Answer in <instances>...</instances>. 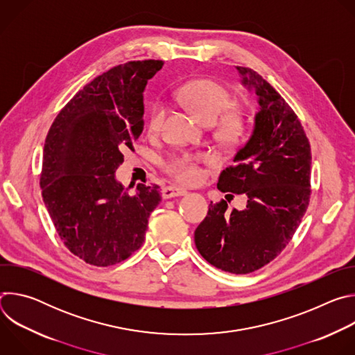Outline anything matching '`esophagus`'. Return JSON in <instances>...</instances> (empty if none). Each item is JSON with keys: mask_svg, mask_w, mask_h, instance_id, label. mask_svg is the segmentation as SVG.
<instances>
[{"mask_svg": "<svg viewBox=\"0 0 355 355\" xmlns=\"http://www.w3.org/2000/svg\"><path fill=\"white\" fill-rule=\"evenodd\" d=\"M182 195H187V191L184 188L174 187V185L164 187L163 191H162V196L164 199H170V198H175V196H182Z\"/></svg>", "mask_w": 355, "mask_h": 355, "instance_id": "34e87169", "label": "esophagus"}]
</instances>
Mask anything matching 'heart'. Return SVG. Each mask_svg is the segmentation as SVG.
<instances>
[{
    "label": "heart",
    "instance_id": "b5f03b06",
    "mask_svg": "<svg viewBox=\"0 0 355 355\" xmlns=\"http://www.w3.org/2000/svg\"><path fill=\"white\" fill-rule=\"evenodd\" d=\"M178 96L192 108V111L207 123H215L225 111L230 107L232 95L229 89L218 81L200 78L182 85ZM166 118V105L157 101L148 110L146 126L150 132H159ZM241 122L237 115H229L225 123V130L233 133L240 128ZM163 168L184 184H198L204 178L200 168V159L188 153L170 156L163 162Z\"/></svg>",
    "mask_w": 355,
    "mask_h": 355
}]
</instances>
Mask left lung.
<instances>
[{"instance_id": "8db88e82", "label": "left lung", "mask_w": 355, "mask_h": 355, "mask_svg": "<svg viewBox=\"0 0 355 355\" xmlns=\"http://www.w3.org/2000/svg\"><path fill=\"white\" fill-rule=\"evenodd\" d=\"M237 70L244 84L256 88L260 110L251 136L234 155V166L220 173L218 189L245 193L247 208L229 211V196L211 204L195 230V245L214 267L250 274L272 261L299 227L312 193V153L286 101L257 71Z\"/></svg>"}]
</instances>
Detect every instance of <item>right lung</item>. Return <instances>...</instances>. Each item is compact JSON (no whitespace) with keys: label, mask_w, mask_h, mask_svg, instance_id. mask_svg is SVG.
<instances>
[{"label":"right lung","mask_w":355,"mask_h":355,"mask_svg":"<svg viewBox=\"0 0 355 355\" xmlns=\"http://www.w3.org/2000/svg\"><path fill=\"white\" fill-rule=\"evenodd\" d=\"M163 64L135 60L98 76L62 108L46 136L43 202L64 245L89 266L129 259L162 200L156 184L128 193L115 171L123 151H135L144 126L143 91Z\"/></svg>","instance_id":"obj_1"}]
</instances>
